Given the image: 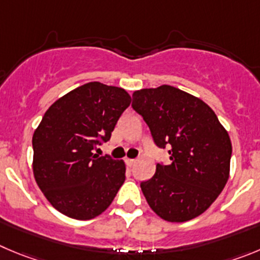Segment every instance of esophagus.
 <instances>
[{
	"label": "esophagus",
	"instance_id": "obj_1",
	"mask_svg": "<svg viewBox=\"0 0 260 260\" xmlns=\"http://www.w3.org/2000/svg\"><path fill=\"white\" fill-rule=\"evenodd\" d=\"M125 163H127L128 167H133L136 163V159H129V157H127V159H125Z\"/></svg>",
	"mask_w": 260,
	"mask_h": 260
}]
</instances>
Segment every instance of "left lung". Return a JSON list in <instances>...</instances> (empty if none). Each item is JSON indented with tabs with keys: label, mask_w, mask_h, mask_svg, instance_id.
<instances>
[{
	"label": "left lung",
	"mask_w": 260,
	"mask_h": 260,
	"mask_svg": "<svg viewBox=\"0 0 260 260\" xmlns=\"http://www.w3.org/2000/svg\"><path fill=\"white\" fill-rule=\"evenodd\" d=\"M132 108L142 115L159 147L168 145L169 166L156 164L141 183L147 204L167 222H186L203 214L230 177L229 132L208 104L176 87L133 92Z\"/></svg>",
	"instance_id": "1"
}]
</instances>
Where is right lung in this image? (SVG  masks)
Wrapping results in <instances>:
<instances>
[{
	"instance_id": "obj_1",
	"label": "right lung",
	"mask_w": 260,
	"mask_h": 260,
	"mask_svg": "<svg viewBox=\"0 0 260 260\" xmlns=\"http://www.w3.org/2000/svg\"><path fill=\"white\" fill-rule=\"evenodd\" d=\"M131 96L120 87L89 82L68 92L43 115L33 133V174L60 213L87 220L105 212L125 179L123 160L92 150L109 141Z\"/></svg>"
}]
</instances>
